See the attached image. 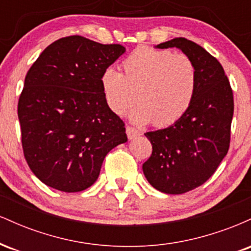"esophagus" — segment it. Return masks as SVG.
I'll return each mask as SVG.
<instances>
[{
    "label": "esophagus",
    "mask_w": 251,
    "mask_h": 251,
    "mask_svg": "<svg viewBox=\"0 0 251 251\" xmlns=\"http://www.w3.org/2000/svg\"><path fill=\"white\" fill-rule=\"evenodd\" d=\"M126 133H127L128 139H134V138L139 137L140 132L138 129H135L134 127H131V126H126Z\"/></svg>",
    "instance_id": "esophagus-1"
}]
</instances>
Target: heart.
Returning a JSON list of instances; mask_svg holds the SVG:
<instances>
[{"label": "heart", "instance_id": "obj_1", "mask_svg": "<svg viewBox=\"0 0 251 251\" xmlns=\"http://www.w3.org/2000/svg\"><path fill=\"white\" fill-rule=\"evenodd\" d=\"M123 73L113 67L100 76L106 105L116 116L129 112L135 124L152 123L168 127L177 123L194 101L197 89V68L186 54L142 46L122 63Z\"/></svg>", "mask_w": 251, "mask_h": 251}]
</instances>
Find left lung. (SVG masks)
<instances>
[{
	"instance_id": "left-lung-1",
	"label": "left lung",
	"mask_w": 251,
	"mask_h": 251,
	"mask_svg": "<svg viewBox=\"0 0 251 251\" xmlns=\"http://www.w3.org/2000/svg\"><path fill=\"white\" fill-rule=\"evenodd\" d=\"M177 47L197 68V89L189 111L166 128L146 132L151 157L143 164L146 179L164 194L191 191L215 174L230 146L234 96L218 60L197 43L176 37L157 48Z\"/></svg>"
}]
</instances>
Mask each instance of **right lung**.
I'll use <instances>...</instances> for the list:
<instances>
[{
  "instance_id": "add662e5",
  "label": "right lung",
  "mask_w": 251,
  "mask_h": 251,
  "mask_svg": "<svg viewBox=\"0 0 251 251\" xmlns=\"http://www.w3.org/2000/svg\"><path fill=\"white\" fill-rule=\"evenodd\" d=\"M125 53L80 35L56 40L28 71L17 103L22 149L33 174L63 192L98 179L106 154L127 142L103 99L100 76Z\"/></svg>"
}]
</instances>
